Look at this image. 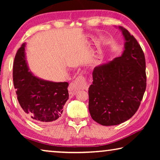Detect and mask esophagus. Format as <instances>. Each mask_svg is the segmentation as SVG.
Listing matches in <instances>:
<instances>
[{"label": "esophagus", "mask_w": 160, "mask_h": 160, "mask_svg": "<svg viewBox=\"0 0 160 160\" xmlns=\"http://www.w3.org/2000/svg\"><path fill=\"white\" fill-rule=\"evenodd\" d=\"M78 88L82 89V90H87V89L88 88V86L87 85L85 78L82 76V75L78 76L76 79L69 85L68 90L70 97L74 96L75 94L77 93Z\"/></svg>", "instance_id": "34e87169"}]
</instances>
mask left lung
Returning a JSON list of instances; mask_svg holds the SVG:
<instances>
[{
	"mask_svg": "<svg viewBox=\"0 0 160 160\" xmlns=\"http://www.w3.org/2000/svg\"><path fill=\"white\" fill-rule=\"evenodd\" d=\"M125 40L122 55L94 68L89 88V111L102 126H116L131 118L146 89L144 53L135 37L118 28Z\"/></svg>",
	"mask_w": 160,
	"mask_h": 160,
	"instance_id": "1",
	"label": "left lung"
}]
</instances>
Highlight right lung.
<instances>
[{
  "label": "right lung",
  "instance_id": "right-lung-1",
  "mask_svg": "<svg viewBox=\"0 0 160 160\" xmlns=\"http://www.w3.org/2000/svg\"><path fill=\"white\" fill-rule=\"evenodd\" d=\"M26 43L19 48L13 65L14 83L18 102L25 114L39 123H53L61 117L69 94L67 82L42 79L29 70Z\"/></svg>",
  "mask_w": 160,
  "mask_h": 160
}]
</instances>
